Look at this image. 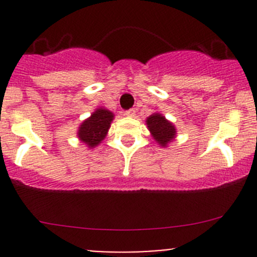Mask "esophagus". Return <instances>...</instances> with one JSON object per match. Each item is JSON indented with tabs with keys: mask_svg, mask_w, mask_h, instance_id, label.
Wrapping results in <instances>:
<instances>
[{
	"mask_svg": "<svg viewBox=\"0 0 257 257\" xmlns=\"http://www.w3.org/2000/svg\"><path fill=\"white\" fill-rule=\"evenodd\" d=\"M125 115L126 116H134L136 115V109H133V108H132V109L125 110Z\"/></svg>",
	"mask_w": 257,
	"mask_h": 257,
	"instance_id": "34e87169",
	"label": "esophagus"
}]
</instances>
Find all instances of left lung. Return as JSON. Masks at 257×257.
Segmentation results:
<instances>
[{"label": "left lung", "instance_id": "obj_1", "mask_svg": "<svg viewBox=\"0 0 257 257\" xmlns=\"http://www.w3.org/2000/svg\"><path fill=\"white\" fill-rule=\"evenodd\" d=\"M147 125L149 128L150 133L154 137L155 141L160 145L165 147L168 143L174 139L175 128L170 121L165 119L162 114L155 113L147 119Z\"/></svg>", "mask_w": 257, "mask_h": 257}]
</instances>
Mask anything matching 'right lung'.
Returning <instances> with one entry per match:
<instances>
[{"mask_svg":"<svg viewBox=\"0 0 257 257\" xmlns=\"http://www.w3.org/2000/svg\"><path fill=\"white\" fill-rule=\"evenodd\" d=\"M113 120V113L107 109L95 110L87 120L79 126L78 137L83 143L89 148L97 147L107 136V132L110 126V121Z\"/></svg>","mask_w":257,"mask_h":257,"instance_id":"right-lung-1","label":"right lung"}]
</instances>
